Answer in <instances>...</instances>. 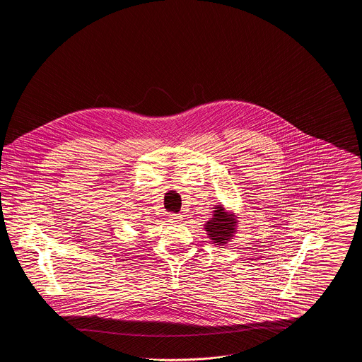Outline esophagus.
<instances>
[{
    "instance_id": "34e87169",
    "label": "esophagus",
    "mask_w": 362,
    "mask_h": 362,
    "mask_svg": "<svg viewBox=\"0 0 362 362\" xmlns=\"http://www.w3.org/2000/svg\"><path fill=\"white\" fill-rule=\"evenodd\" d=\"M170 221L171 223H179V221H182L183 220V217L180 216V214H170Z\"/></svg>"
}]
</instances>
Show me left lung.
Returning a JSON list of instances; mask_svg holds the SVG:
<instances>
[{
  "instance_id": "1",
  "label": "left lung",
  "mask_w": 362,
  "mask_h": 362,
  "mask_svg": "<svg viewBox=\"0 0 362 362\" xmlns=\"http://www.w3.org/2000/svg\"><path fill=\"white\" fill-rule=\"evenodd\" d=\"M209 239L217 245H224L230 240L236 232V218L233 214H228L223 206L216 207L213 218L205 225Z\"/></svg>"
}]
</instances>
